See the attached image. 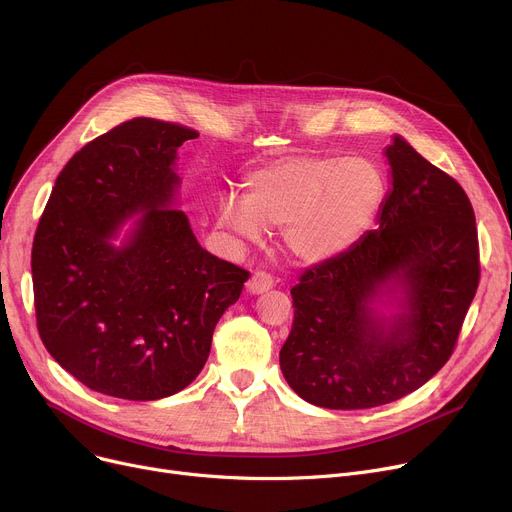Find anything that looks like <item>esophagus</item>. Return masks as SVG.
<instances>
[{"mask_svg":"<svg viewBox=\"0 0 512 512\" xmlns=\"http://www.w3.org/2000/svg\"><path fill=\"white\" fill-rule=\"evenodd\" d=\"M270 289H272V276L266 274V272H254L252 278L248 280V285H246V291L250 295H262Z\"/></svg>","mask_w":512,"mask_h":512,"instance_id":"34e87169","label":"esophagus"}]
</instances>
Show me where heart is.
<instances>
[{"label": "heart", "mask_w": 512, "mask_h": 512, "mask_svg": "<svg viewBox=\"0 0 512 512\" xmlns=\"http://www.w3.org/2000/svg\"><path fill=\"white\" fill-rule=\"evenodd\" d=\"M384 195L382 170L364 156H287L250 173L242 199H221L217 221L250 244L262 240L264 227L280 230L293 260L319 264L362 240Z\"/></svg>", "instance_id": "heart-1"}]
</instances>
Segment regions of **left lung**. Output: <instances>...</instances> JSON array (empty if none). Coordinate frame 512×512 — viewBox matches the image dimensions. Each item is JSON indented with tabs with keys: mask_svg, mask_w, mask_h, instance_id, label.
<instances>
[{
	"mask_svg": "<svg viewBox=\"0 0 512 512\" xmlns=\"http://www.w3.org/2000/svg\"><path fill=\"white\" fill-rule=\"evenodd\" d=\"M376 230L311 266L291 289L280 370L303 401L372 409L403 399L449 360L480 266L464 189L394 134Z\"/></svg>",
	"mask_w": 512,
	"mask_h": 512,
	"instance_id": "8db88e82",
	"label": "left lung"
}]
</instances>
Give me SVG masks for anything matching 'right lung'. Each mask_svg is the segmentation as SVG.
Wrapping results in <instances>:
<instances>
[{"label":"right lung","mask_w":512,"mask_h":512,"mask_svg":"<svg viewBox=\"0 0 512 512\" xmlns=\"http://www.w3.org/2000/svg\"><path fill=\"white\" fill-rule=\"evenodd\" d=\"M199 134L134 118L61 170L32 246L38 333L87 388L158 401L203 370L248 280L203 250L179 207V148Z\"/></svg>","instance_id":"1"}]
</instances>
